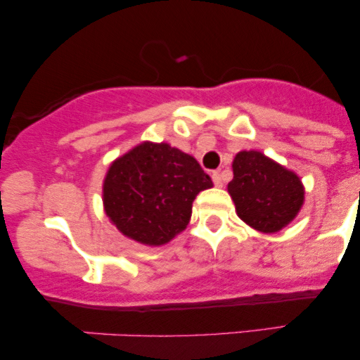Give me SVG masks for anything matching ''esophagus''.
I'll return each mask as SVG.
<instances>
[{"label":"esophagus","mask_w":360,"mask_h":360,"mask_svg":"<svg viewBox=\"0 0 360 360\" xmlns=\"http://www.w3.org/2000/svg\"><path fill=\"white\" fill-rule=\"evenodd\" d=\"M212 179H213V183H214V186H217V188H221V186H223V177H221L220 172H213Z\"/></svg>","instance_id":"obj_1"}]
</instances>
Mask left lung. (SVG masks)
Wrapping results in <instances>:
<instances>
[{
	"label": "left lung",
	"instance_id": "obj_1",
	"mask_svg": "<svg viewBox=\"0 0 360 360\" xmlns=\"http://www.w3.org/2000/svg\"><path fill=\"white\" fill-rule=\"evenodd\" d=\"M233 179L229 183L238 218L262 233H276L298 217L304 186L291 169L259 150L235 155Z\"/></svg>",
	"mask_w": 360,
	"mask_h": 360
}]
</instances>
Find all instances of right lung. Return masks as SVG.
<instances>
[{
	"label": "right lung",
	"instance_id": "1",
	"mask_svg": "<svg viewBox=\"0 0 360 360\" xmlns=\"http://www.w3.org/2000/svg\"><path fill=\"white\" fill-rule=\"evenodd\" d=\"M212 186V177L193 155L146 140L110 164L103 208L127 238L160 247L188 226L193 201Z\"/></svg>",
	"mask_w": 360,
	"mask_h": 360
}]
</instances>
